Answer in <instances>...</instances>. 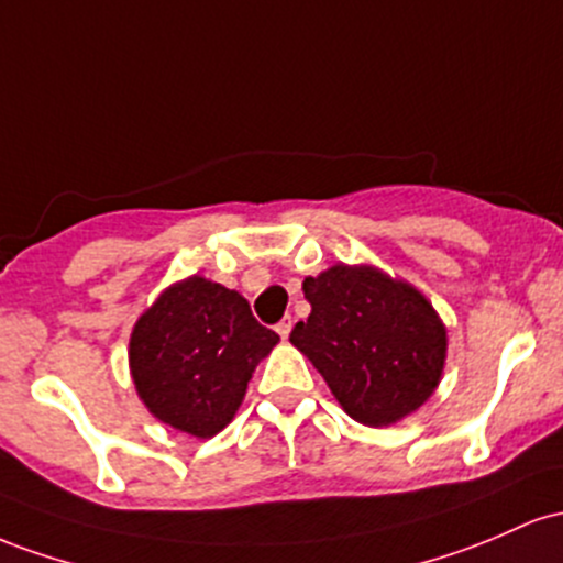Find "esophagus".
Here are the masks:
<instances>
[{"mask_svg":"<svg viewBox=\"0 0 563 563\" xmlns=\"http://www.w3.org/2000/svg\"><path fill=\"white\" fill-rule=\"evenodd\" d=\"M276 332H279L282 340H287L289 332H292V319H289V316H284L279 324H276Z\"/></svg>","mask_w":563,"mask_h":563,"instance_id":"esophagus-1","label":"esophagus"}]
</instances>
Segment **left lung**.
I'll return each instance as SVG.
<instances>
[{"label": "left lung", "instance_id": "left-lung-1", "mask_svg": "<svg viewBox=\"0 0 563 563\" xmlns=\"http://www.w3.org/2000/svg\"><path fill=\"white\" fill-rule=\"evenodd\" d=\"M302 292L311 316L295 324L289 343L353 420L383 428L431 399L446 362V327L412 284L338 263L308 276Z\"/></svg>", "mask_w": 563, "mask_h": 563}]
</instances>
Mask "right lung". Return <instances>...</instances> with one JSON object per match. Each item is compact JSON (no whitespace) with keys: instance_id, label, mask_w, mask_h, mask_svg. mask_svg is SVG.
Wrapping results in <instances>:
<instances>
[{"instance_id":"right-lung-1","label":"right lung","mask_w":563,"mask_h":563,"mask_svg":"<svg viewBox=\"0 0 563 563\" xmlns=\"http://www.w3.org/2000/svg\"><path fill=\"white\" fill-rule=\"evenodd\" d=\"M279 343L250 302L205 276L167 287L135 321L130 372L156 420L210 439L236 415L252 372Z\"/></svg>"}]
</instances>
